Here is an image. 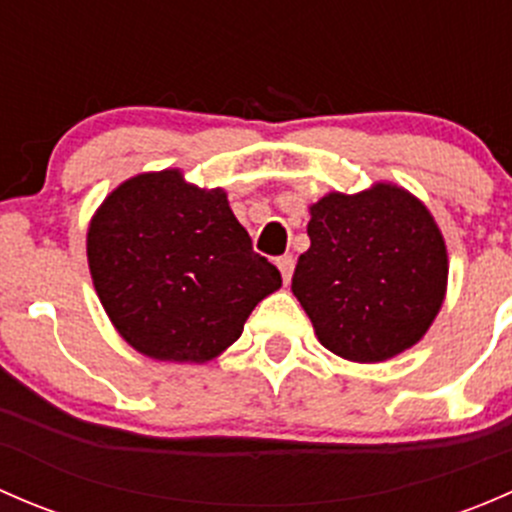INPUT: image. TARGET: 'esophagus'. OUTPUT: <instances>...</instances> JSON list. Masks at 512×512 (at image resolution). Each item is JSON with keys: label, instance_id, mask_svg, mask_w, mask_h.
<instances>
[{"label": "esophagus", "instance_id": "1", "mask_svg": "<svg viewBox=\"0 0 512 512\" xmlns=\"http://www.w3.org/2000/svg\"><path fill=\"white\" fill-rule=\"evenodd\" d=\"M277 267H280L285 285H289V280H292V272H294V257L292 255L280 257V260H277Z\"/></svg>", "mask_w": 512, "mask_h": 512}]
</instances>
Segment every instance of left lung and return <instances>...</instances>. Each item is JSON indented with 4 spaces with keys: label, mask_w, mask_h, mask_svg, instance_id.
I'll return each instance as SVG.
<instances>
[{
    "label": "left lung",
    "mask_w": 512,
    "mask_h": 512,
    "mask_svg": "<svg viewBox=\"0 0 512 512\" xmlns=\"http://www.w3.org/2000/svg\"><path fill=\"white\" fill-rule=\"evenodd\" d=\"M309 250L292 292L324 349L356 364L423 339L448 287V250L431 210L396 183L327 193L309 205Z\"/></svg>",
    "instance_id": "obj_1"
}]
</instances>
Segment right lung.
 <instances>
[{
  "label": "right lung",
  "mask_w": 512,
  "mask_h": 512,
  "mask_svg": "<svg viewBox=\"0 0 512 512\" xmlns=\"http://www.w3.org/2000/svg\"><path fill=\"white\" fill-rule=\"evenodd\" d=\"M86 257L116 332L156 361L215 359L282 287L280 270L252 252L225 190L198 188L180 168L113 188L89 223Z\"/></svg>",
  "instance_id": "add662e5"
}]
</instances>
